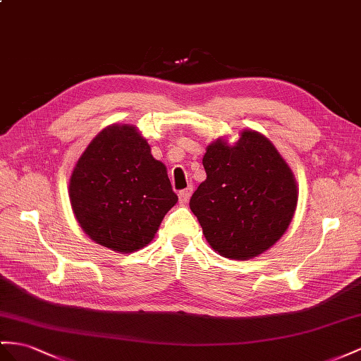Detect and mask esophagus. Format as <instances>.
<instances>
[{"label":"esophagus","mask_w":361,"mask_h":361,"mask_svg":"<svg viewBox=\"0 0 361 361\" xmlns=\"http://www.w3.org/2000/svg\"><path fill=\"white\" fill-rule=\"evenodd\" d=\"M192 188H188V189H184V190H181L180 193H178V198H180V202L181 204H186V202L189 201V198H190V195H192Z\"/></svg>","instance_id":"obj_1"}]
</instances>
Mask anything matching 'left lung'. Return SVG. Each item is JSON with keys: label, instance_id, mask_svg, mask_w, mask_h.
I'll return each instance as SVG.
<instances>
[{"label": "left lung", "instance_id": "obj_1", "mask_svg": "<svg viewBox=\"0 0 361 361\" xmlns=\"http://www.w3.org/2000/svg\"><path fill=\"white\" fill-rule=\"evenodd\" d=\"M202 166L207 178L189 206L216 253L245 261L279 241L298 206V184L269 138L252 129L233 146L218 138Z\"/></svg>", "mask_w": 361, "mask_h": 361}]
</instances>
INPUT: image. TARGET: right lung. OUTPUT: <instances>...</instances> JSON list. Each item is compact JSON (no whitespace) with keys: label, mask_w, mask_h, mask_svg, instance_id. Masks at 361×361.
I'll list each match as a JSON object with an SVG mask.
<instances>
[{"label":"right lung","mask_w":361,"mask_h":361,"mask_svg":"<svg viewBox=\"0 0 361 361\" xmlns=\"http://www.w3.org/2000/svg\"><path fill=\"white\" fill-rule=\"evenodd\" d=\"M68 195L82 230L118 253L149 244L178 201L166 166L133 125H111L92 138L73 169Z\"/></svg>","instance_id":"obj_1"}]
</instances>
